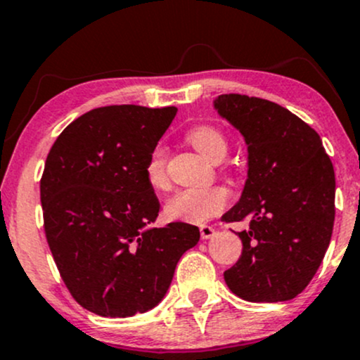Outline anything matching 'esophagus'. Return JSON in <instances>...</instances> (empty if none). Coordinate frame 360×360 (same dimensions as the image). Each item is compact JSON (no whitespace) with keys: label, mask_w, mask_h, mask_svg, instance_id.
Wrapping results in <instances>:
<instances>
[{"label":"esophagus","mask_w":360,"mask_h":360,"mask_svg":"<svg viewBox=\"0 0 360 360\" xmlns=\"http://www.w3.org/2000/svg\"><path fill=\"white\" fill-rule=\"evenodd\" d=\"M200 232H201V238L208 240V238H212L214 235V229H213V226H210V225H201Z\"/></svg>","instance_id":"1"}]
</instances>
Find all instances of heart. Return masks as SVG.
Listing matches in <instances>:
<instances>
[{
	"mask_svg": "<svg viewBox=\"0 0 360 360\" xmlns=\"http://www.w3.org/2000/svg\"><path fill=\"white\" fill-rule=\"evenodd\" d=\"M188 142L212 162H220L229 152V142L213 125H198L193 127L186 135ZM147 183L154 189H166L169 186L167 174V148L164 143H155L148 152L146 162ZM230 203V191L225 186H208V188H186L172 194L166 201L164 212L169 220L193 223L208 221L210 218L217 217Z\"/></svg>",
	"mask_w": 360,
	"mask_h": 360,
	"instance_id": "b5f03b06",
	"label": "heart"
}]
</instances>
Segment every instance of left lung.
<instances>
[{
    "mask_svg": "<svg viewBox=\"0 0 360 360\" xmlns=\"http://www.w3.org/2000/svg\"><path fill=\"white\" fill-rule=\"evenodd\" d=\"M214 108L245 137L249 174L242 198L221 217L250 220L226 286L252 303L298 296L316 274L335 220V172L320 135L262 98L220 94Z\"/></svg>",
    "mask_w": 360,
    "mask_h": 360,
    "instance_id": "1",
    "label": "left lung"
}]
</instances>
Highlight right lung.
<instances>
[{
	"label": "right lung",
	"mask_w": 360,
	"mask_h": 360,
	"mask_svg": "<svg viewBox=\"0 0 360 360\" xmlns=\"http://www.w3.org/2000/svg\"><path fill=\"white\" fill-rule=\"evenodd\" d=\"M176 111L94 108L69 123L49 150L40 179L45 237L72 298L100 316L154 308L177 260L200 240L189 223L147 229L160 203L146 162Z\"/></svg>",
	"instance_id": "obj_1"
}]
</instances>
